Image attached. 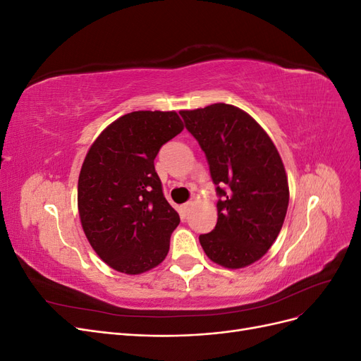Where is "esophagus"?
Wrapping results in <instances>:
<instances>
[{"label":"esophagus","instance_id":"esophagus-1","mask_svg":"<svg viewBox=\"0 0 361 361\" xmlns=\"http://www.w3.org/2000/svg\"><path fill=\"white\" fill-rule=\"evenodd\" d=\"M191 206H192L191 203H185V204L180 206V214H182V216H187V215L190 214Z\"/></svg>","mask_w":361,"mask_h":361}]
</instances>
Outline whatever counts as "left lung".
Segmentation results:
<instances>
[{"mask_svg":"<svg viewBox=\"0 0 361 361\" xmlns=\"http://www.w3.org/2000/svg\"><path fill=\"white\" fill-rule=\"evenodd\" d=\"M204 152L218 195L214 231L200 235L206 256L224 268L259 260L277 239L289 204L285 166L268 134L238 106L180 111Z\"/></svg>","mask_w":361,"mask_h":361,"instance_id":"1","label":"left lung"}]
</instances>
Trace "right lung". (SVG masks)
<instances>
[{"instance_id":"right-lung-1","label":"right lung","mask_w":361,"mask_h":361,"mask_svg":"<svg viewBox=\"0 0 361 361\" xmlns=\"http://www.w3.org/2000/svg\"><path fill=\"white\" fill-rule=\"evenodd\" d=\"M174 111H133L96 138L78 179V211L90 245L108 267L141 274L159 265L180 218L155 171L159 149L182 133Z\"/></svg>"}]
</instances>
